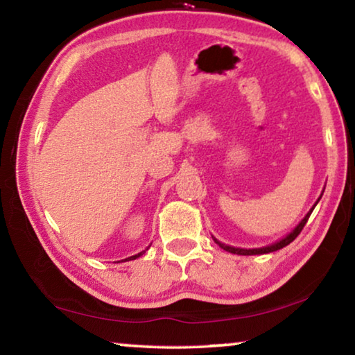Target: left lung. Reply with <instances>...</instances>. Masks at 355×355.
Here are the masks:
<instances>
[{"label":"left lung","instance_id":"8db88e82","mask_svg":"<svg viewBox=\"0 0 355 355\" xmlns=\"http://www.w3.org/2000/svg\"><path fill=\"white\" fill-rule=\"evenodd\" d=\"M320 199H321V197H320ZM320 199L316 200V203L320 202ZM316 203H315L313 207H311L310 211H309L307 214H305V218L299 222V224L296 225V228H294V230H293L291 233H288V235H286L285 238H282L280 241L274 243V244H271V245H266V248H260V249H239V248H233V245L222 244V243H220V241H218V239H216V238H213V239L216 241V244H219V248H222V249L227 250V252H230V254H236V255H261V254H269V252H275V250H279V249H282V248H285V245H288L290 243H293L294 239L297 238L299 233L302 232L304 225L307 224V220H309V218H310L311 211H313V209H315Z\"/></svg>","mask_w":355,"mask_h":355}]
</instances>
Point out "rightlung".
Segmentation results:
<instances>
[{"mask_svg": "<svg viewBox=\"0 0 355 355\" xmlns=\"http://www.w3.org/2000/svg\"><path fill=\"white\" fill-rule=\"evenodd\" d=\"M148 249V248H147ZM146 249V250H147ZM146 250H142V252H139V254H136V255H133V257H128V258H125V260H122V261H130V260H136V258H139L142 254H146Z\"/></svg>", "mask_w": 355, "mask_h": 355, "instance_id": "add662e5", "label": "right lung"}]
</instances>
